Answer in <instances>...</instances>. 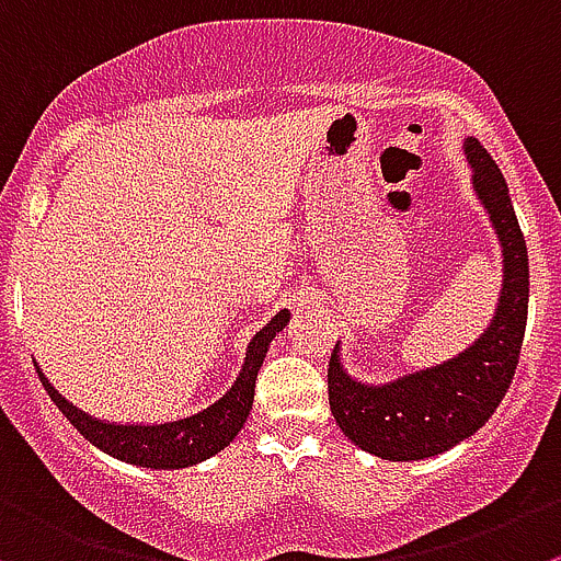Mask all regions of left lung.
<instances>
[{
  "label": "left lung",
  "mask_w": 561,
  "mask_h": 561,
  "mask_svg": "<svg viewBox=\"0 0 561 561\" xmlns=\"http://www.w3.org/2000/svg\"><path fill=\"white\" fill-rule=\"evenodd\" d=\"M466 157L504 255L499 308L484 333L460 355L386 386L346 375L339 344L330 355L328 397L335 424L357 449L382 460H426L471 437L495 413L517 369L529 313L526 239L499 164L473 137L466 140Z\"/></svg>",
  "instance_id": "1"
}]
</instances>
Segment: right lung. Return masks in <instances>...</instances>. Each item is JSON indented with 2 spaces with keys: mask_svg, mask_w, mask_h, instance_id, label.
Masks as SVG:
<instances>
[{
  "mask_svg": "<svg viewBox=\"0 0 561 561\" xmlns=\"http://www.w3.org/2000/svg\"><path fill=\"white\" fill-rule=\"evenodd\" d=\"M289 317L291 313L286 308L277 311L253 335L248 352H244V364L237 382L215 404H209V408L195 415H186V419L168 421V424H110V421L93 419V415L73 408L62 393H57L41 369H37V377L44 382L51 402L62 410V415L88 437L90 444L99 446L110 457L131 462V466L162 468V471L190 468L215 457L239 435L250 410H253L255 377H259L261 364H264L270 341L289 324Z\"/></svg>",
  "mask_w": 561,
  "mask_h": 561,
  "instance_id": "1",
  "label": "right lung"
}]
</instances>
